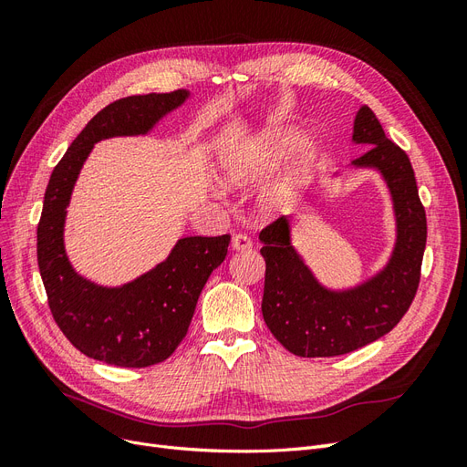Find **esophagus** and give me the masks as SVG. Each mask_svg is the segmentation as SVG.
I'll list each match as a JSON object with an SVG mask.
<instances>
[{"label": "esophagus", "mask_w": 467, "mask_h": 467, "mask_svg": "<svg viewBox=\"0 0 467 467\" xmlns=\"http://www.w3.org/2000/svg\"><path fill=\"white\" fill-rule=\"evenodd\" d=\"M251 247H253V242H251V239H249L247 235L235 234V235L232 237V249H234V251H247V249H251Z\"/></svg>", "instance_id": "esophagus-1"}]
</instances>
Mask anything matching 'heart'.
Here are the masks:
<instances>
[{
    "label": "heart",
    "instance_id": "b5f03b06",
    "mask_svg": "<svg viewBox=\"0 0 467 467\" xmlns=\"http://www.w3.org/2000/svg\"><path fill=\"white\" fill-rule=\"evenodd\" d=\"M292 150L280 175L257 192V208L273 214L296 199L317 158L316 144L312 140L302 142V134L294 126H271L223 150L216 165L218 179L228 189L251 187L276 169Z\"/></svg>",
    "mask_w": 467,
    "mask_h": 467
}]
</instances>
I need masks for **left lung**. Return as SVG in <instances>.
<instances>
[{
  "label": "left lung",
  "mask_w": 467,
  "mask_h": 467,
  "mask_svg": "<svg viewBox=\"0 0 467 467\" xmlns=\"http://www.w3.org/2000/svg\"><path fill=\"white\" fill-rule=\"evenodd\" d=\"M352 144L368 150L350 161L347 171H376L391 201L395 239L388 261L376 273L350 286H327L292 242L296 216L278 218L259 234L266 263L263 319L296 357H337L374 343L400 323L419 286L427 216L411 161L366 105H360L352 124Z\"/></svg>",
  "instance_id": "left-lung-1"
}]
</instances>
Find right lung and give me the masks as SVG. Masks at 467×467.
I'll list each match as a JSON object with an SVG mask.
<instances>
[{"mask_svg": "<svg viewBox=\"0 0 467 467\" xmlns=\"http://www.w3.org/2000/svg\"><path fill=\"white\" fill-rule=\"evenodd\" d=\"M189 89L119 99L88 122L50 175L36 230V255L48 306L62 333L83 355L124 368L163 362L185 338L208 276L228 253L230 235L177 239L169 255L119 286L81 276L64 244L67 206L93 146L119 136H146L185 105Z\"/></svg>", "mask_w": 467, "mask_h": 467, "instance_id": "add662e5", "label": "right lung"}]
</instances>
